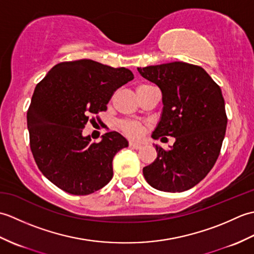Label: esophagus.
Returning <instances> with one entry per match:
<instances>
[{"instance_id": "esophagus-1", "label": "esophagus", "mask_w": 254, "mask_h": 254, "mask_svg": "<svg viewBox=\"0 0 254 254\" xmlns=\"http://www.w3.org/2000/svg\"><path fill=\"white\" fill-rule=\"evenodd\" d=\"M128 146H130L131 148H134V149H139V148H142V144L135 143V142H130Z\"/></svg>"}]
</instances>
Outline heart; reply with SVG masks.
I'll return each mask as SVG.
<instances>
[{
    "instance_id": "obj_1",
    "label": "heart",
    "mask_w": 254,
    "mask_h": 254,
    "mask_svg": "<svg viewBox=\"0 0 254 254\" xmlns=\"http://www.w3.org/2000/svg\"><path fill=\"white\" fill-rule=\"evenodd\" d=\"M145 86H148V84H142L139 85L136 89H139ZM118 127L124 135H127L130 138H139L146 131V127L143 123L134 120H121L118 123Z\"/></svg>"
}]
</instances>
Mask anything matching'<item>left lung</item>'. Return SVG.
Instances as JSON below:
<instances>
[{
  "mask_svg": "<svg viewBox=\"0 0 254 254\" xmlns=\"http://www.w3.org/2000/svg\"><path fill=\"white\" fill-rule=\"evenodd\" d=\"M137 69L163 95V115L153 138H176L169 149L155 145L157 158L144 167L143 175L159 191H187L206 177L219 156L227 127L222 90L194 64L171 62Z\"/></svg>",
  "mask_w": 254,
  "mask_h": 254,
  "instance_id": "left-lung-1",
  "label": "left lung"
}]
</instances>
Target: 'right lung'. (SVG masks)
Returning <instances> with one entry per match:
<instances>
[{
    "mask_svg": "<svg viewBox=\"0 0 254 254\" xmlns=\"http://www.w3.org/2000/svg\"><path fill=\"white\" fill-rule=\"evenodd\" d=\"M133 78L126 67L83 59L57 64L37 84L27 111L30 149L53 185L74 195H87L112 179L113 157L127 147V141L112 131L100 142H91L83 128Z\"/></svg>",
    "mask_w": 254,
    "mask_h": 254,
    "instance_id": "right-lung-1",
    "label": "right lung"
}]
</instances>
